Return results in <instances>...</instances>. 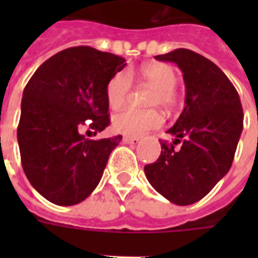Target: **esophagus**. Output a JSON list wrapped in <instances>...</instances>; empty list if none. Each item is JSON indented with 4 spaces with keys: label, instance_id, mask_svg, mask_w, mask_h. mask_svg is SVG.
Here are the masks:
<instances>
[{
    "label": "esophagus",
    "instance_id": "obj_1",
    "mask_svg": "<svg viewBox=\"0 0 258 258\" xmlns=\"http://www.w3.org/2000/svg\"><path fill=\"white\" fill-rule=\"evenodd\" d=\"M123 143H125V145H137V143H139V138L124 137L123 138Z\"/></svg>",
    "mask_w": 258,
    "mask_h": 258
}]
</instances>
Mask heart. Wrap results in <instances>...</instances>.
<instances>
[{
	"instance_id": "heart-1",
	"label": "heart",
	"mask_w": 258,
	"mask_h": 258,
	"mask_svg": "<svg viewBox=\"0 0 258 258\" xmlns=\"http://www.w3.org/2000/svg\"><path fill=\"white\" fill-rule=\"evenodd\" d=\"M139 78L154 88L151 96V105H161L166 109L174 108L178 103V96L174 87L176 84L175 70L169 64L151 62L142 66L141 70L128 71V74L121 71L111 78L107 84L105 95L108 105L112 109H119L125 103L131 86L133 76ZM162 115L155 109L150 111H135L125 109L112 117V128L119 134L128 137H141L150 130L158 128L162 124Z\"/></svg>"
}]
</instances>
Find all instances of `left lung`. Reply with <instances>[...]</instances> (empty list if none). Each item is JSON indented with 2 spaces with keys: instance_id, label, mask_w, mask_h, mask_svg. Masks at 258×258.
<instances>
[{
  "instance_id": "8db88e82",
  "label": "left lung",
  "mask_w": 258,
  "mask_h": 258,
  "mask_svg": "<svg viewBox=\"0 0 258 258\" xmlns=\"http://www.w3.org/2000/svg\"><path fill=\"white\" fill-rule=\"evenodd\" d=\"M175 62L183 74L184 108L167 131L179 150L161 142L157 162L145 166L150 184L179 206L202 200L226 174L240 141L244 113L228 76L209 58L179 48L155 56Z\"/></svg>"
}]
</instances>
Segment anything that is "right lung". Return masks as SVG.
<instances>
[{
  "instance_id": "obj_1",
  "label": "right lung",
  "mask_w": 258,
  "mask_h": 258,
  "mask_svg": "<svg viewBox=\"0 0 258 258\" xmlns=\"http://www.w3.org/2000/svg\"><path fill=\"white\" fill-rule=\"evenodd\" d=\"M125 66L116 54L74 46L42 62L26 84L17 128L22 169L52 204H80L100 182L121 137L92 141L79 130L87 120L95 134L108 127L105 89Z\"/></svg>"
}]
</instances>
